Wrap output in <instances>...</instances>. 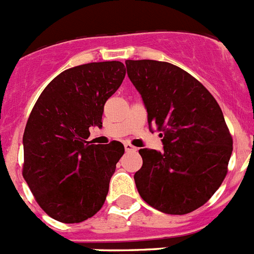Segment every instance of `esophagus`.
<instances>
[{"instance_id":"1","label":"esophagus","mask_w":254,"mask_h":254,"mask_svg":"<svg viewBox=\"0 0 254 254\" xmlns=\"http://www.w3.org/2000/svg\"><path fill=\"white\" fill-rule=\"evenodd\" d=\"M124 147H125V151H127V152H134V151H137V148H135L133 144L129 143V142L124 143Z\"/></svg>"}]
</instances>
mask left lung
Returning <instances> with one entry per match:
<instances>
[{
  "label": "left lung",
  "instance_id": "obj_1",
  "mask_svg": "<svg viewBox=\"0 0 254 254\" xmlns=\"http://www.w3.org/2000/svg\"><path fill=\"white\" fill-rule=\"evenodd\" d=\"M127 76L161 131L164 150L140 148V197L167 214H187L212 197L227 174L232 138L222 110L201 82L167 62L127 61Z\"/></svg>",
  "mask_w": 254,
  "mask_h": 254
}]
</instances>
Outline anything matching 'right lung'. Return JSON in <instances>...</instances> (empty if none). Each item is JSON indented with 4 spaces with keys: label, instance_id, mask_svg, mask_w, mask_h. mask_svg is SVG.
I'll use <instances>...</instances> for the list:
<instances>
[{
    "label": "right lung",
    "instance_id": "right-lung-1",
    "mask_svg": "<svg viewBox=\"0 0 254 254\" xmlns=\"http://www.w3.org/2000/svg\"><path fill=\"white\" fill-rule=\"evenodd\" d=\"M127 73L121 62L65 69L45 87L25 125L23 177L51 218L78 223L101 209L121 142L90 144L91 127H102L104 103Z\"/></svg>",
    "mask_w": 254,
    "mask_h": 254
}]
</instances>
